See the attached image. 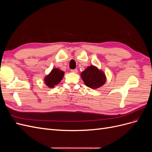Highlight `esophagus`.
<instances>
[{
    "mask_svg": "<svg viewBox=\"0 0 152 152\" xmlns=\"http://www.w3.org/2000/svg\"><path fill=\"white\" fill-rule=\"evenodd\" d=\"M71 72H73V73H78L77 69H74V70H71Z\"/></svg>",
    "mask_w": 152,
    "mask_h": 152,
    "instance_id": "1",
    "label": "esophagus"
}]
</instances>
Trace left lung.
<instances>
[{"instance_id": "obj_1", "label": "left lung", "mask_w": 152, "mask_h": 152, "mask_svg": "<svg viewBox=\"0 0 152 152\" xmlns=\"http://www.w3.org/2000/svg\"><path fill=\"white\" fill-rule=\"evenodd\" d=\"M80 77L86 86L93 89L102 87L107 81V77L104 72L93 65L87 67L80 73Z\"/></svg>"}]
</instances>
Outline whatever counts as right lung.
Segmentation results:
<instances>
[{"mask_svg": "<svg viewBox=\"0 0 152 152\" xmlns=\"http://www.w3.org/2000/svg\"><path fill=\"white\" fill-rule=\"evenodd\" d=\"M65 73L63 71L59 68H54L49 74L44 77V83L49 88H53L61 81Z\"/></svg>", "mask_w": 152, "mask_h": 152, "instance_id": "obj_1", "label": "right lung"}]
</instances>
